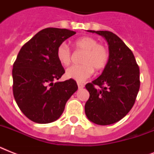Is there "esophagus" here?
Listing matches in <instances>:
<instances>
[{"label":"esophagus","mask_w":154,"mask_h":154,"mask_svg":"<svg viewBox=\"0 0 154 154\" xmlns=\"http://www.w3.org/2000/svg\"><path fill=\"white\" fill-rule=\"evenodd\" d=\"M77 86H78V89H82L84 87V84L82 82H77Z\"/></svg>","instance_id":"1"}]
</instances>
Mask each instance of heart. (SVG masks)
<instances>
[{
  "label": "heart",
  "mask_w": 154,
  "mask_h": 154,
  "mask_svg": "<svg viewBox=\"0 0 154 154\" xmlns=\"http://www.w3.org/2000/svg\"><path fill=\"white\" fill-rule=\"evenodd\" d=\"M75 48L84 51L81 63L82 65H72L68 68L65 75L68 78L83 82L89 78L96 71L105 69L109 60V53L105 45L99 44L96 39L90 37H83L74 42ZM56 56L60 65L67 66L71 62L72 53L69 47L65 43L60 44L57 49Z\"/></svg>",
  "instance_id": "b5f03b06"
}]
</instances>
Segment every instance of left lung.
Here are the masks:
<instances>
[{"mask_svg": "<svg viewBox=\"0 0 154 154\" xmlns=\"http://www.w3.org/2000/svg\"><path fill=\"white\" fill-rule=\"evenodd\" d=\"M88 31L105 37L109 60L101 76L85 85L89 98L85 112L95 124H113L134 106L140 88V70L133 52L117 35L109 31Z\"/></svg>", "mask_w": 154, "mask_h": 154, "instance_id": "obj_1", "label": "left lung"}]
</instances>
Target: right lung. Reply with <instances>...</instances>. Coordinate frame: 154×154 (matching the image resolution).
<instances>
[{"label":"right lung","mask_w":154,"mask_h":154,"mask_svg":"<svg viewBox=\"0 0 154 154\" xmlns=\"http://www.w3.org/2000/svg\"><path fill=\"white\" fill-rule=\"evenodd\" d=\"M76 32L47 28L25 43L13 69V92L21 112L29 120L47 124L57 120L77 90L73 79L55 82L65 73L58 61L57 47Z\"/></svg>","instance_id":"1"}]
</instances>
